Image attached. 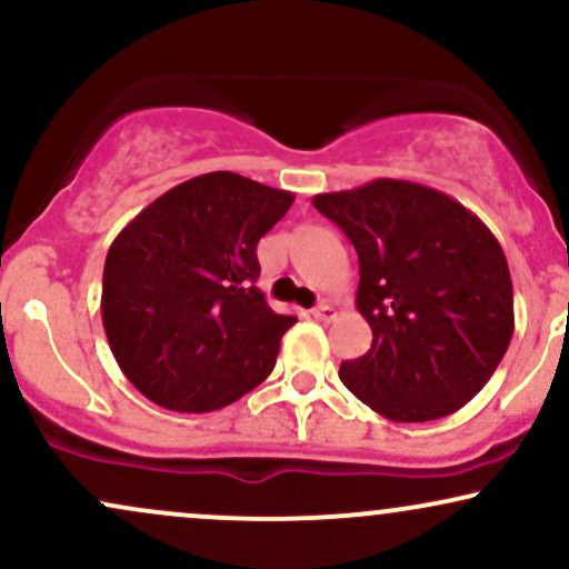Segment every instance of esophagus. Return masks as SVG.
<instances>
[{
    "instance_id": "34e87169",
    "label": "esophagus",
    "mask_w": 569,
    "mask_h": 569,
    "mask_svg": "<svg viewBox=\"0 0 569 569\" xmlns=\"http://www.w3.org/2000/svg\"><path fill=\"white\" fill-rule=\"evenodd\" d=\"M335 316H337V310L329 302H321V305L312 307V318H318V321H331Z\"/></svg>"
}]
</instances>
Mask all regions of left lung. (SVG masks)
Masks as SVG:
<instances>
[{"label":"left lung","mask_w":569,"mask_h":569,"mask_svg":"<svg viewBox=\"0 0 569 569\" xmlns=\"http://www.w3.org/2000/svg\"><path fill=\"white\" fill-rule=\"evenodd\" d=\"M312 206L358 253L356 305L371 348L339 380L393 422L439 420L485 388L513 335L506 253L455 198L415 181L377 179Z\"/></svg>","instance_id":"1"}]
</instances>
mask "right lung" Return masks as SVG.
I'll return each mask as SVG.
<instances>
[{
	"mask_svg": "<svg viewBox=\"0 0 569 569\" xmlns=\"http://www.w3.org/2000/svg\"><path fill=\"white\" fill-rule=\"evenodd\" d=\"M293 194L230 171L194 176L109 246L101 318L122 375L171 411H213L267 380L297 323L257 289V243Z\"/></svg>",
	"mask_w": 569,
	"mask_h": 569,
	"instance_id": "right-lung-1",
	"label": "right lung"
}]
</instances>
